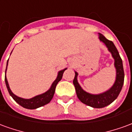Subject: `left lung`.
Wrapping results in <instances>:
<instances>
[{
  "mask_svg": "<svg viewBox=\"0 0 132 132\" xmlns=\"http://www.w3.org/2000/svg\"><path fill=\"white\" fill-rule=\"evenodd\" d=\"M99 35L100 41H102V42L105 44V45L108 48V50L112 53V55L114 59V66L117 70L115 83L109 90L105 93L100 95H91L86 93L81 88L77 81L78 73L76 72H75L76 75L73 81L78 99L84 104L95 108H104L113 102L118 97L122 88L125 79V73L122 65V60L119 56L117 49L112 41L108 40L102 34H99Z\"/></svg>",
  "mask_w": 132,
  "mask_h": 132,
  "instance_id": "8db88e82",
  "label": "left lung"
}]
</instances>
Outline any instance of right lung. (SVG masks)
I'll return each instance as SVG.
<instances>
[{"instance_id": "1", "label": "right lung", "mask_w": 132, "mask_h": 132, "mask_svg": "<svg viewBox=\"0 0 132 132\" xmlns=\"http://www.w3.org/2000/svg\"><path fill=\"white\" fill-rule=\"evenodd\" d=\"M7 61H8V60H7ZM6 69H7V67H6ZM6 69H5V73H6ZM66 69H63L62 71H60L59 72L56 79L54 81V83H52V86H51V88H50L49 90H47L46 93H44L43 94L39 95H37V96H35V97H32L31 99H23V98H21V97H19L18 96H16L15 95L13 94L12 91L10 90V87H9L8 83H7V78H6V76H5V84H6V87H7V90L9 92L10 95L12 96V97L15 100V101L16 102H18L19 105H21L22 107H23V108L32 110V109H36V108H39V107H42V106L46 105V104H48L52 100V99L53 98V96L54 95L56 86L57 85V83L61 80L62 76H63V72H64V71Z\"/></svg>"}]
</instances>
